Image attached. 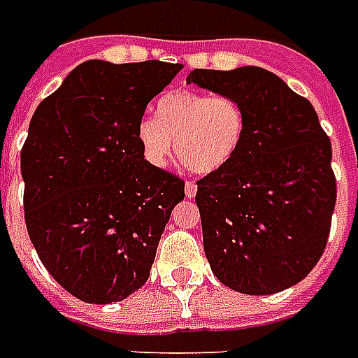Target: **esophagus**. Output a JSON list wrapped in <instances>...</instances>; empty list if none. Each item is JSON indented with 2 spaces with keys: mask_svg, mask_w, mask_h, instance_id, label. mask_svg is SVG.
Returning <instances> with one entry per match:
<instances>
[{
  "mask_svg": "<svg viewBox=\"0 0 358 358\" xmlns=\"http://www.w3.org/2000/svg\"><path fill=\"white\" fill-rule=\"evenodd\" d=\"M196 191H199V187L194 183H191V181L185 183V194H187L189 199H194V196H196Z\"/></svg>",
  "mask_w": 358,
  "mask_h": 358,
  "instance_id": "34e87169",
  "label": "esophagus"
}]
</instances>
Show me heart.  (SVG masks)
I'll use <instances>...</instances> for the list:
<instances>
[{
    "mask_svg": "<svg viewBox=\"0 0 358 358\" xmlns=\"http://www.w3.org/2000/svg\"><path fill=\"white\" fill-rule=\"evenodd\" d=\"M156 115L136 123V143L156 167L167 166L177 144L192 173L220 171L237 156L247 133V111L231 96L175 90L159 98Z\"/></svg>",
    "mask_w": 358,
    "mask_h": 358,
    "instance_id": "b5f03b06",
    "label": "heart"
}]
</instances>
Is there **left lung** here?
Segmentation results:
<instances>
[{
    "label": "left lung",
    "instance_id": "obj_1",
    "mask_svg": "<svg viewBox=\"0 0 358 358\" xmlns=\"http://www.w3.org/2000/svg\"><path fill=\"white\" fill-rule=\"evenodd\" d=\"M187 85L231 96L247 111L237 156L196 183L212 272L245 295L293 287L320 260L336 208L331 143L313 103L252 65L194 69Z\"/></svg>",
    "mask_w": 358,
    "mask_h": 358
}]
</instances>
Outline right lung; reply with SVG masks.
Wrapping results in <instances>:
<instances>
[{"label":"right lung","instance_id":"1","mask_svg":"<svg viewBox=\"0 0 358 358\" xmlns=\"http://www.w3.org/2000/svg\"><path fill=\"white\" fill-rule=\"evenodd\" d=\"M179 63L90 59L30 119L21 152L24 220L52 278L92 305L143 287L185 183L144 159L136 123Z\"/></svg>","mask_w":358,"mask_h":358}]
</instances>
